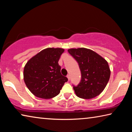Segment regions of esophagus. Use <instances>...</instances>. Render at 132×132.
Listing matches in <instances>:
<instances>
[{
	"label": "esophagus",
	"instance_id": "1",
	"mask_svg": "<svg viewBox=\"0 0 132 132\" xmlns=\"http://www.w3.org/2000/svg\"><path fill=\"white\" fill-rule=\"evenodd\" d=\"M67 77H68V79L69 80H70V75H68V76H67Z\"/></svg>",
	"mask_w": 132,
	"mask_h": 132
}]
</instances>
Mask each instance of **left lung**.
<instances>
[{
    "label": "left lung",
    "mask_w": 132,
    "mask_h": 132,
    "mask_svg": "<svg viewBox=\"0 0 132 132\" xmlns=\"http://www.w3.org/2000/svg\"><path fill=\"white\" fill-rule=\"evenodd\" d=\"M68 51L77 62L81 71V81L77 86H73L76 94L83 99H91L100 95L110 77L108 62L89 49L72 48Z\"/></svg>",
    "instance_id": "1"
}]
</instances>
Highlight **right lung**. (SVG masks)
<instances>
[{
	"mask_svg": "<svg viewBox=\"0 0 132 132\" xmlns=\"http://www.w3.org/2000/svg\"><path fill=\"white\" fill-rule=\"evenodd\" d=\"M64 50L48 48L41 51L29 60L24 69V80L35 96L50 99L60 93L68 78L62 76L58 64Z\"/></svg>",
	"mask_w": 132,
	"mask_h": 132,
	"instance_id": "right-lung-1",
	"label": "right lung"
}]
</instances>
